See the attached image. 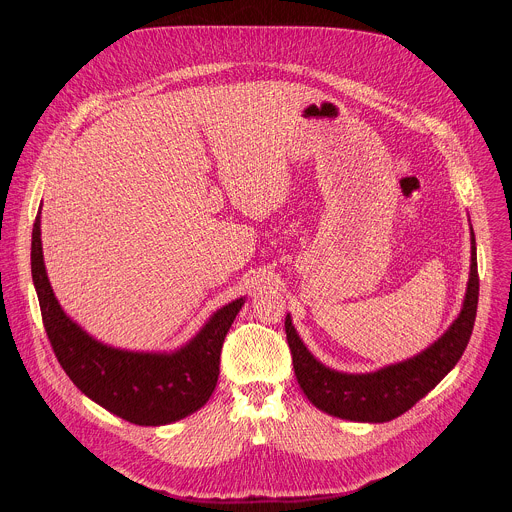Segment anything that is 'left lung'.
<instances>
[{
  "instance_id": "obj_1",
  "label": "left lung",
  "mask_w": 512,
  "mask_h": 512,
  "mask_svg": "<svg viewBox=\"0 0 512 512\" xmlns=\"http://www.w3.org/2000/svg\"><path fill=\"white\" fill-rule=\"evenodd\" d=\"M478 287L480 279L476 263V239L472 233V259L466 298L452 326L444 332L442 338H437L417 356L389 364V367L375 373L362 375L338 373L324 367L306 348L287 314V344L291 358H294L296 379L304 395L320 411L350 421L385 423L403 415L440 383L462 358L476 320Z\"/></svg>"
}]
</instances>
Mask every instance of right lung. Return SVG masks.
I'll return each instance as SVG.
<instances>
[{
	"label": "right lung",
	"instance_id": "1",
	"mask_svg": "<svg viewBox=\"0 0 512 512\" xmlns=\"http://www.w3.org/2000/svg\"><path fill=\"white\" fill-rule=\"evenodd\" d=\"M32 279L60 367L89 399L135 425H166L184 419L210 399L225 336L245 298L216 310L202 330L174 352L107 346L60 308L44 267L40 212L32 231Z\"/></svg>",
	"mask_w": 512,
	"mask_h": 512
}]
</instances>
